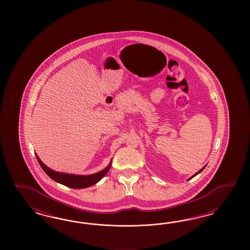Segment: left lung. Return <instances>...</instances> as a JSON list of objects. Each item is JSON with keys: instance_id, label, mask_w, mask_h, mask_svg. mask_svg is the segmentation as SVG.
Masks as SVG:
<instances>
[{"instance_id": "1", "label": "left lung", "mask_w": 250, "mask_h": 250, "mask_svg": "<svg viewBox=\"0 0 250 250\" xmlns=\"http://www.w3.org/2000/svg\"><path fill=\"white\" fill-rule=\"evenodd\" d=\"M205 167H203V168H202V169H201V170H199V171H198V173H200V172H202V171H203V170H204V168H205ZM198 173H196V174L194 175V176H193V177H195V176H196L197 174H198ZM193 177H191V178H193Z\"/></svg>"}]
</instances>
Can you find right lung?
I'll list each match as a JSON object with an SVG mask.
<instances>
[{
    "label": "right lung",
    "instance_id": "right-lung-1",
    "mask_svg": "<svg viewBox=\"0 0 250 250\" xmlns=\"http://www.w3.org/2000/svg\"><path fill=\"white\" fill-rule=\"evenodd\" d=\"M37 159H38L40 166L43 168V170L52 180H54L55 182L61 183V184H63L67 187L72 188V189H83V188H87V187L94 185L95 183H97L100 180H102L105 176L106 173L110 169V167H111V163H110L109 166L104 168V170L98 172V173L88 175V176H79V175L66 174V173H61V172L54 171L52 169H50L49 167H47L45 165H44L43 162L38 159V156H37Z\"/></svg>",
    "mask_w": 250,
    "mask_h": 250
}]
</instances>
